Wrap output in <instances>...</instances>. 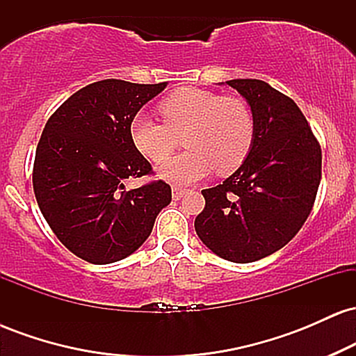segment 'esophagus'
I'll return each instance as SVG.
<instances>
[{
  "instance_id": "obj_1",
  "label": "esophagus",
  "mask_w": 356,
  "mask_h": 356,
  "mask_svg": "<svg viewBox=\"0 0 356 356\" xmlns=\"http://www.w3.org/2000/svg\"><path fill=\"white\" fill-rule=\"evenodd\" d=\"M187 189H182V187H172V197L174 201H179V199H182V195L186 194Z\"/></svg>"
}]
</instances>
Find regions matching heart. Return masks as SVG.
Returning <instances> with one entry per match:
<instances>
[{
    "label": "heart",
    "instance_id": "1",
    "mask_svg": "<svg viewBox=\"0 0 356 356\" xmlns=\"http://www.w3.org/2000/svg\"><path fill=\"white\" fill-rule=\"evenodd\" d=\"M164 124L138 113L130 122L136 149L161 164L184 138L187 153L165 162L159 175L174 184H189L216 174L234 172L246 161L254 140V117L238 97H220L201 88H181L159 104Z\"/></svg>",
    "mask_w": 356,
    "mask_h": 356
}]
</instances>
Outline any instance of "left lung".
Masks as SVG:
<instances>
[{"mask_svg": "<svg viewBox=\"0 0 356 356\" xmlns=\"http://www.w3.org/2000/svg\"><path fill=\"white\" fill-rule=\"evenodd\" d=\"M246 99L254 140L222 184L204 189L194 227L214 254L252 263L281 249L308 219L321 181V147L298 105L263 80L226 81Z\"/></svg>", "mask_w": 356, "mask_h": 356, "instance_id": "1", "label": "left lung"}]
</instances>
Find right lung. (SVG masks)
Segmentation results:
<instances>
[{"instance_id":"1","label":"right lung","mask_w":356,"mask_h":356,"mask_svg":"<svg viewBox=\"0 0 356 356\" xmlns=\"http://www.w3.org/2000/svg\"><path fill=\"white\" fill-rule=\"evenodd\" d=\"M167 87L102 80L65 100L36 147L33 189L43 218L65 248L92 264L124 259L144 244L172 199L164 181L125 189L152 174L134 147L130 122Z\"/></svg>"}]
</instances>
